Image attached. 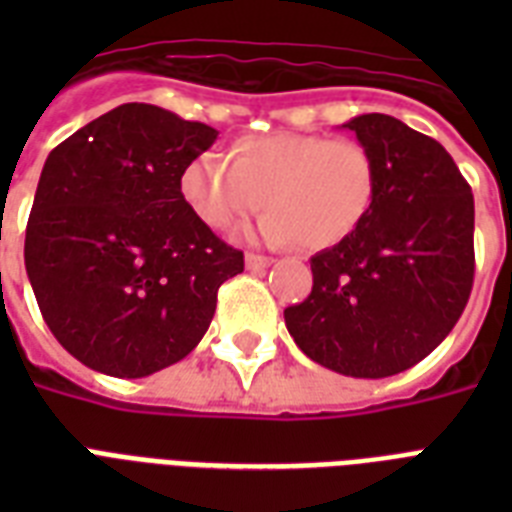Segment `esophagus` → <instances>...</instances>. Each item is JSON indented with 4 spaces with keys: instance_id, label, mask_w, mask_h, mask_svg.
Listing matches in <instances>:
<instances>
[{
    "instance_id": "obj_1",
    "label": "esophagus",
    "mask_w": 512,
    "mask_h": 512,
    "mask_svg": "<svg viewBox=\"0 0 512 512\" xmlns=\"http://www.w3.org/2000/svg\"><path fill=\"white\" fill-rule=\"evenodd\" d=\"M273 260L271 257H263V255H247L244 257V265H247L249 271H260V268H268Z\"/></svg>"
}]
</instances>
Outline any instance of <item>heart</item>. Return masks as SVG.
<instances>
[{"label": "heart", "mask_w": 512, "mask_h": 512, "mask_svg": "<svg viewBox=\"0 0 512 512\" xmlns=\"http://www.w3.org/2000/svg\"><path fill=\"white\" fill-rule=\"evenodd\" d=\"M377 193L372 151L350 138L268 132L239 140L231 162L217 151L193 156L180 172V196L199 223L233 231L260 207L257 236L297 241L321 252L361 228Z\"/></svg>", "instance_id": "b5f03b06"}]
</instances>
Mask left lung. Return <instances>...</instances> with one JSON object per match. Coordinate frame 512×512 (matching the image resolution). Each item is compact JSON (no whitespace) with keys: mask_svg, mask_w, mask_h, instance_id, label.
<instances>
[{"mask_svg":"<svg viewBox=\"0 0 512 512\" xmlns=\"http://www.w3.org/2000/svg\"><path fill=\"white\" fill-rule=\"evenodd\" d=\"M377 162V193L353 236L311 257L308 300L284 311L316 364L380 380L436 350L473 289V193L438 140L393 116L342 124Z\"/></svg>","mask_w":512,"mask_h":512,"instance_id":"8db88e82","label":"left lung"}]
</instances>
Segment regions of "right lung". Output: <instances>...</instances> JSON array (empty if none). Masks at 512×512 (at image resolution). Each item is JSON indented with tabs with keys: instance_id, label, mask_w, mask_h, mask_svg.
I'll return each instance as SVG.
<instances>
[{
	"instance_id": "1",
	"label": "right lung",
	"mask_w": 512,
	"mask_h": 512,
	"mask_svg": "<svg viewBox=\"0 0 512 512\" xmlns=\"http://www.w3.org/2000/svg\"><path fill=\"white\" fill-rule=\"evenodd\" d=\"M217 130L148 103L52 148L26 228V273L55 340L111 377H148L191 353L244 255L199 223L180 172Z\"/></svg>"
}]
</instances>
